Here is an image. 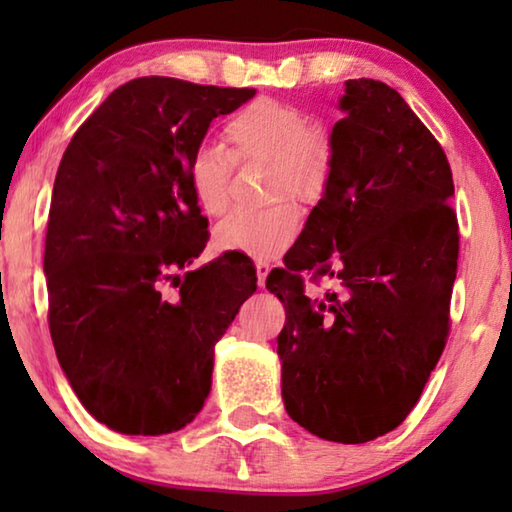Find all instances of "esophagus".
I'll return each instance as SVG.
<instances>
[{"label":"esophagus","mask_w":512,"mask_h":512,"mask_svg":"<svg viewBox=\"0 0 512 512\" xmlns=\"http://www.w3.org/2000/svg\"><path fill=\"white\" fill-rule=\"evenodd\" d=\"M255 268H257V284H259V287H264L266 275H268V271H271V264L262 262V259H259V262H255Z\"/></svg>","instance_id":"esophagus-1"}]
</instances>
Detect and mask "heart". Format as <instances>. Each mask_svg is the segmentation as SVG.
Listing matches in <instances>:
<instances>
[{
    "instance_id": "b5f03b06",
    "label": "heart",
    "mask_w": 512,
    "mask_h": 512,
    "mask_svg": "<svg viewBox=\"0 0 512 512\" xmlns=\"http://www.w3.org/2000/svg\"><path fill=\"white\" fill-rule=\"evenodd\" d=\"M225 137L239 158L271 162V196L284 192L314 203L323 196L332 173V142L293 103L257 99L225 124ZM228 155L219 146H201L189 162V187L198 207L216 216L228 205ZM300 230V212L280 201L264 212L228 214L216 225L214 244L228 253L271 259L287 250Z\"/></svg>"
}]
</instances>
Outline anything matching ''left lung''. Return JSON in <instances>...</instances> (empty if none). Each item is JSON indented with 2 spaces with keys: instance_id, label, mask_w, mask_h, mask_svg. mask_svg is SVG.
Listing matches in <instances>:
<instances>
[{
  "instance_id": "obj_1",
  "label": "left lung",
  "mask_w": 512,
  "mask_h": 512,
  "mask_svg": "<svg viewBox=\"0 0 512 512\" xmlns=\"http://www.w3.org/2000/svg\"><path fill=\"white\" fill-rule=\"evenodd\" d=\"M339 108L323 198L266 289L287 309L284 409L318 438L359 445L400 427L443 354L458 223L445 151L400 92L350 79ZM302 270L340 289L311 301Z\"/></svg>"
}]
</instances>
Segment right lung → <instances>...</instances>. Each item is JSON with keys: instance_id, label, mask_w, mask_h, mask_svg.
<instances>
[{"instance_id": "obj_1", "label": "right lung", "mask_w": 512, "mask_h": 512, "mask_svg": "<svg viewBox=\"0 0 512 512\" xmlns=\"http://www.w3.org/2000/svg\"><path fill=\"white\" fill-rule=\"evenodd\" d=\"M253 97L142 76L92 112L60 160L45 241L49 332L72 391L112 431L162 436L192 422L210 395L214 345L257 289L246 255L189 271L207 244L189 162L212 119ZM164 281L181 284L173 299Z\"/></svg>"}]
</instances>
